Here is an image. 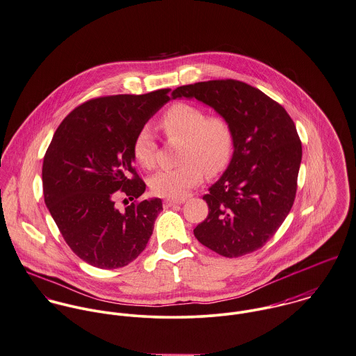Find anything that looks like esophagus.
Here are the masks:
<instances>
[{"mask_svg":"<svg viewBox=\"0 0 356 356\" xmlns=\"http://www.w3.org/2000/svg\"><path fill=\"white\" fill-rule=\"evenodd\" d=\"M184 200L183 199H165L163 200V207L168 209L170 206H175V204H181Z\"/></svg>","mask_w":356,"mask_h":356,"instance_id":"esophagus-1","label":"esophagus"}]
</instances>
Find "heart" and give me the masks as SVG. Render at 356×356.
I'll return each mask as SVG.
<instances>
[{
    "label": "heart",
    "instance_id": "heart-1",
    "mask_svg": "<svg viewBox=\"0 0 356 356\" xmlns=\"http://www.w3.org/2000/svg\"><path fill=\"white\" fill-rule=\"evenodd\" d=\"M159 127L169 139H184L180 153L183 165L152 176L149 184L154 195L184 197L202 183L204 173L216 177L229 166L235 152V134L225 118L207 116L200 106L177 102L161 115ZM131 150L142 168L147 170L156 168L159 143L147 127L136 132Z\"/></svg>",
    "mask_w": 356,
    "mask_h": 356
}]
</instances>
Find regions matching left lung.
Returning a JSON list of instances; mask_svg holds the SVG:
<instances>
[{
	"mask_svg": "<svg viewBox=\"0 0 356 356\" xmlns=\"http://www.w3.org/2000/svg\"><path fill=\"white\" fill-rule=\"evenodd\" d=\"M197 98L228 120L234 157L203 195L209 214L194 229L211 251L236 258L264 247L292 209L302 142L286 111L240 80L199 81L177 87L172 98Z\"/></svg>",
	"mask_w": 356,
	"mask_h": 356,
	"instance_id": "1",
	"label": "left lung"
}]
</instances>
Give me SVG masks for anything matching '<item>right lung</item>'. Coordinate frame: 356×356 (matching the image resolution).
<instances>
[{"label":"right lung","mask_w":356,"mask_h":356,"mask_svg":"<svg viewBox=\"0 0 356 356\" xmlns=\"http://www.w3.org/2000/svg\"><path fill=\"white\" fill-rule=\"evenodd\" d=\"M169 91L90 99L63 120L46 150L44 203L70 248L95 268L128 265L153 234L162 200H138L146 184L132 166L131 147ZM120 196L134 200L124 212L114 204Z\"/></svg>","instance_id":"obj_1"}]
</instances>
